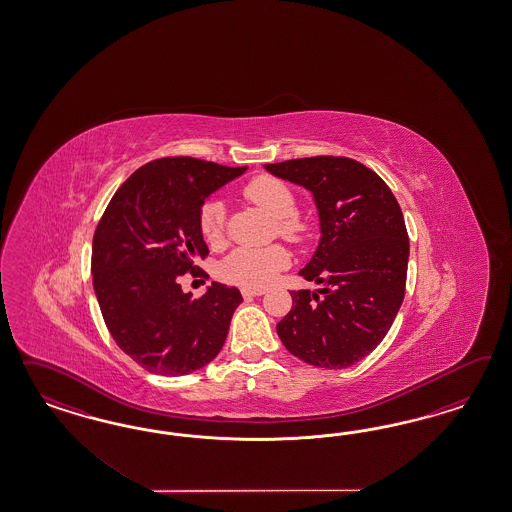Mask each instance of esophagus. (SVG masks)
<instances>
[{
	"instance_id": "34e87169",
	"label": "esophagus",
	"mask_w": 512,
	"mask_h": 512,
	"mask_svg": "<svg viewBox=\"0 0 512 512\" xmlns=\"http://www.w3.org/2000/svg\"><path fill=\"white\" fill-rule=\"evenodd\" d=\"M264 295V289H242L244 298H253V296Z\"/></svg>"
}]
</instances>
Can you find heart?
I'll return each mask as SVG.
<instances>
[{"label": "heart", "instance_id": "heart-1", "mask_svg": "<svg viewBox=\"0 0 512 512\" xmlns=\"http://www.w3.org/2000/svg\"><path fill=\"white\" fill-rule=\"evenodd\" d=\"M249 201L263 208L266 214L276 217V233L289 242H304L311 234L310 221L296 212L295 191L283 180L270 174H261L244 186ZM199 229L204 240L219 246L227 233V206L221 199L202 202L199 210ZM291 263V253L281 244L268 248H236L219 266L217 274L227 283L244 289H263L272 283L281 270Z\"/></svg>", "mask_w": 512, "mask_h": 512}]
</instances>
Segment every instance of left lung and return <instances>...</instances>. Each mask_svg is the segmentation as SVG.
<instances>
[{
	"label": "left lung",
	"instance_id": "left-lung-1",
	"mask_svg": "<svg viewBox=\"0 0 512 512\" xmlns=\"http://www.w3.org/2000/svg\"><path fill=\"white\" fill-rule=\"evenodd\" d=\"M310 189L321 242L300 276L321 285L291 291L293 308L278 336L311 366L340 370L370 355L402 306L409 236L390 187L366 165L341 155H315L264 165Z\"/></svg>",
	"mask_w": 512,
	"mask_h": 512
}]
</instances>
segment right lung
I'll return each instance as SVG.
<instances>
[{
  "label": "right lung",
  "mask_w": 512,
  "mask_h": 512,
  "mask_svg": "<svg viewBox=\"0 0 512 512\" xmlns=\"http://www.w3.org/2000/svg\"><path fill=\"white\" fill-rule=\"evenodd\" d=\"M246 169L187 155L154 159L118 187L97 223L93 289L105 325L150 373L195 372L225 343L240 291L212 283L193 298L180 276H204L195 266L208 255L199 229L202 202Z\"/></svg>",
  "instance_id": "obj_1"
}]
</instances>
